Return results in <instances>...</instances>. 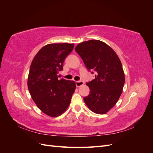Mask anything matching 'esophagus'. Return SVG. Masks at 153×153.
I'll return each instance as SVG.
<instances>
[{"mask_svg": "<svg viewBox=\"0 0 153 153\" xmlns=\"http://www.w3.org/2000/svg\"><path fill=\"white\" fill-rule=\"evenodd\" d=\"M75 84H76V86L77 87H80V86L84 85V82L81 81V80H80V81H76V82H75Z\"/></svg>", "mask_w": 153, "mask_h": 153, "instance_id": "obj_1", "label": "esophagus"}]
</instances>
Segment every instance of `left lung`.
Segmentation results:
<instances>
[{
    "mask_svg": "<svg viewBox=\"0 0 153 153\" xmlns=\"http://www.w3.org/2000/svg\"><path fill=\"white\" fill-rule=\"evenodd\" d=\"M75 51L88 71L95 78L87 82L90 94L84 97L92 112L105 114L116 104L124 84V73L121 61L113 49L100 40H89L78 44Z\"/></svg>",
    "mask_w": 153,
    "mask_h": 153,
    "instance_id": "8db88e82",
    "label": "left lung"
}]
</instances>
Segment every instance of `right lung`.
Returning <instances> with one entry per match:
<instances>
[{
    "label": "right lung",
    "instance_id": "obj_1",
    "mask_svg": "<svg viewBox=\"0 0 153 153\" xmlns=\"http://www.w3.org/2000/svg\"><path fill=\"white\" fill-rule=\"evenodd\" d=\"M74 44L54 43L45 46L36 55L29 69L27 85L32 100L43 113L57 117L68 108L75 92V82L57 75L63 69L66 57Z\"/></svg>",
    "mask_w": 153,
    "mask_h": 153
}]
</instances>
